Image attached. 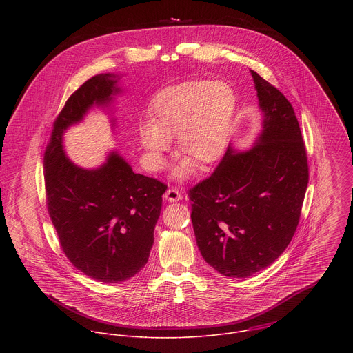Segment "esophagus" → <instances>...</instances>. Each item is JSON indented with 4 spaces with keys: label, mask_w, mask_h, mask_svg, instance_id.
<instances>
[{
    "label": "esophagus",
    "mask_w": 353,
    "mask_h": 353,
    "mask_svg": "<svg viewBox=\"0 0 353 353\" xmlns=\"http://www.w3.org/2000/svg\"><path fill=\"white\" fill-rule=\"evenodd\" d=\"M165 199L170 202L179 201L182 199V194L179 193L178 189H168L165 192Z\"/></svg>",
    "instance_id": "obj_1"
}]
</instances>
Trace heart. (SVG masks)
I'll return each instance as SVG.
<instances>
[{"mask_svg":"<svg viewBox=\"0 0 353 353\" xmlns=\"http://www.w3.org/2000/svg\"><path fill=\"white\" fill-rule=\"evenodd\" d=\"M236 98L224 81H190L160 91L150 105V122L140 128L143 147L161 167L170 140L176 137L181 156L202 167L214 164L227 148ZM190 165L178 170L188 176Z\"/></svg>","mask_w":353,"mask_h":353,"instance_id":"obj_1","label":"heart"}]
</instances>
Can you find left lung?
Wrapping results in <instances>:
<instances>
[{
	"mask_svg": "<svg viewBox=\"0 0 353 353\" xmlns=\"http://www.w3.org/2000/svg\"><path fill=\"white\" fill-rule=\"evenodd\" d=\"M252 72L262 133L250 151L227 150L214 171L189 192L203 259L228 277H249L292 241L308 183V163L292 104Z\"/></svg>",
	"mask_w": 353,
	"mask_h": 353,
	"instance_id": "left-lung-1",
	"label": "left lung"
}]
</instances>
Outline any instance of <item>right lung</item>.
I'll list each match as a JSON object with an SVG mask.
<instances>
[{
	"label": "right lung",
	"mask_w": 353,
	"mask_h": 353,
	"mask_svg": "<svg viewBox=\"0 0 353 353\" xmlns=\"http://www.w3.org/2000/svg\"><path fill=\"white\" fill-rule=\"evenodd\" d=\"M110 77L88 79L54 119L43 157L45 189L59 246L72 265L101 283H121L148 262L167 185L133 172L117 153L101 168L88 171L62 151L63 130L94 103L103 104L118 91Z\"/></svg>",
	"instance_id": "right-lung-1"
}]
</instances>
